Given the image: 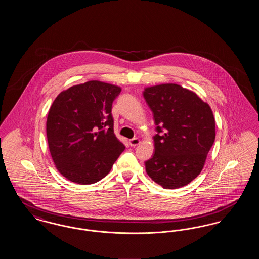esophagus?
I'll return each mask as SVG.
<instances>
[{
	"instance_id": "34e87169",
	"label": "esophagus",
	"mask_w": 259,
	"mask_h": 259,
	"mask_svg": "<svg viewBox=\"0 0 259 259\" xmlns=\"http://www.w3.org/2000/svg\"><path fill=\"white\" fill-rule=\"evenodd\" d=\"M141 144V141H140V139H138V138H134V139H132V140H129V145L131 146V147H136V146H138V145H140Z\"/></svg>"
}]
</instances>
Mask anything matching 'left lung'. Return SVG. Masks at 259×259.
<instances>
[{
    "mask_svg": "<svg viewBox=\"0 0 259 259\" xmlns=\"http://www.w3.org/2000/svg\"><path fill=\"white\" fill-rule=\"evenodd\" d=\"M144 97L153 112L157 134L146 171L163 188L188 185L201 172L215 138L208 103L176 83L146 87Z\"/></svg>",
    "mask_w": 259,
    "mask_h": 259,
    "instance_id": "obj_1",
    "label": "left lung"
}]
</instances>
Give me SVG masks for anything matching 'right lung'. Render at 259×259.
Instances as JSON below:
<instances>
[{"label":"right lung","mask_w":259,"mask_h":259,"mask_svg":"<svg viewBox=\"0 0 259 259\" xmlns=\"http://www.w3.org/2000/svg\"><path fill=\"white\" fill-rule=\"evenodd\" d=\"M117 85L99 80L70 87L56 97L47 119L52 160L67 180L91 185L106 177L125 149L113 133L111 106Z\"/></svg>","instance_id":"right-lung-1"}]
</instances>
